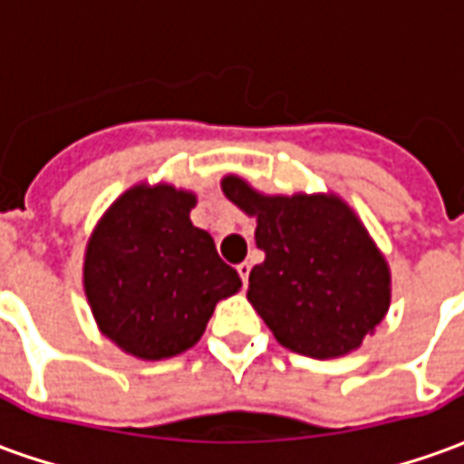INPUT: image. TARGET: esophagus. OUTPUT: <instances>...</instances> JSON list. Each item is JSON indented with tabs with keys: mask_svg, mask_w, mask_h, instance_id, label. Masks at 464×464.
Here are the masks:
<instances>
[{
	"mask_svg": "<svg viewBox=\"0 0 464 464\" xmlns=\"http://www.w3.org/2000/svg\"><path fill=\"white\" fill-rule=\"evenodd\" d=\"M236 271H238L243 285H246V283H248V276H251V263H238V266H236Z\"/></svg>",
	"mask_w": 464,
	"mask_h": 464,
	"instance_id": "1",
	"label": "esophagus"
}]
</instances>
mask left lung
<instances>
[{
	"instance_id": "8db88e82",
	"label": "left lung",
	"mask_w": 464,
	"mask_h": 464,
	"mask_svg": "<svg viewBox=\"0 0 464 464\" xmlns=\"http://www.w3.org/2000/svg\"><path fill=\"white\" fill-rule=\"evenodd\" d=\"M221 188L256 218L266 261L248 276V303L276 341L315 360L358 350L392 298L388 261L358 213L338 193H263L236 173Z\"/></svg>"
}]
</instances>
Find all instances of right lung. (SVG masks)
I'll return each instance as SVG.
<instances>
[{
  "mask_svg": "<svg viewBox=\"0 0 464 464\" xmlns=\"http://www.w3.org/2000/svg\"><path fill=\"white\" fill-rule=\"evenodd\" d=\"M196 193L173 183L123 191L86 241L84 293L99 333L139 360L201 341L216 303L241 291L213 238L191 223Z\"/></svg>",
  "mask_w": 464,
  "mask_h": 464,
  "instance_id": "1",
  "label": "right lung"
}]
</instances>
